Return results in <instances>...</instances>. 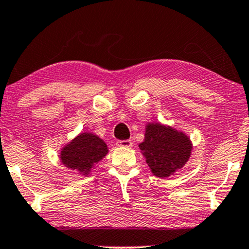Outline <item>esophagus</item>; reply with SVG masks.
<instances>
[{"instance_id":"esophagus-1","label":"esophagus","mask_w":249,"mask_h":249,"mask_svg":"<svg viewBox=\"0 0 249 249\" xmlns=\"http://www.w3.org/2000/svg\"><path fill=\"white\" fill-rule=\"evenodd\" d=\"M117 145H118V147H123V148H131L132 147V141L131 140L117 141Z\"/></svg>"}]
</instances>
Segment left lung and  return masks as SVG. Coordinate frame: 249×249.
<instances>
[{
	"label": "left lung",
	"instance_id": "left-lung-1",
	"mask_svg": "<svg viewBox=\"0 0 249 249\" xmlns=\"http://www.w3.org/2000/svg\"><path fill=\"white\" fill-rule=\"evenodd\" d=\"M151 173L167 178L187 164L192 142L184 132L161 123H147L143 141L139 144Z\"/></svg>",
	"mask_w": 249,
	"mask_h": 249
}]
</instances>
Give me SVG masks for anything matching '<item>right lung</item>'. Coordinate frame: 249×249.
Returning a JSON list of instances; mask_svg holds the SVG:
<instances>
[{
  "label": "right lung",
  "mask_w": 249,
  "mask_h": 249,
  "mask_svg": "<svg viewBox=\"0 0 249 249\" xmlns=\"http://www.w3.org/2000/svg\"><path fill=\"white\" fill-rule=\"evenodd\" d=\"M108 151L107 143L100 137L91 132H81L60 149L59 158L68 170L88 177Z\"/></svg>",
  "instance_id": "right-lung-1"
}]
</instances>
